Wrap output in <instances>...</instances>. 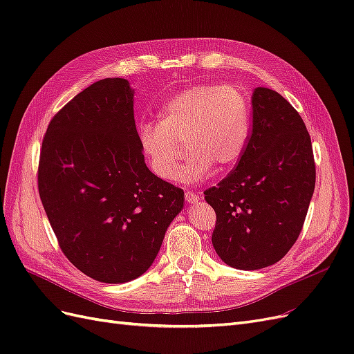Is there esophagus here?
<instances>
[{
    "label": "esophagus",
    "instance_id": "1",
    "mask_svg": "<svg viewBox=\"0 0 354 354\" xmlns=\"http://www.w3.org/2000/svg\"><path fill=\"white\" fill-rule=\"evenodd\" d=\"M185 198H186V201L189 202V203H196L199 199H201V196L198 195V194H195V192H186L185 194Z\"/></svg>",
    "mask_w": 354,
    "mask_h": 354
}]
</instances>
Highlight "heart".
<instances>
[{"mask_svg": "<svg viewBox=\"0 0 354 354\" xmlns=\"http://www.w3.org/2000/svg\"><path fill=\"white\" fill-rule=\"evenodd\" d=\"M251 109L234 85L201 84L171 97L162 120L145 121L137 138L149 168L160 180H174L185 145L190 151L178 178L196 183L214 167L229 169L239 162L250 138Z\"/></svg>", "mask_w": 354, "mask_h": 354, "instance_id": "1", "label": "heart"}]
</instances>
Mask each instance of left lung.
<instances>
[{"instance_id": "left-lung-1", "label": "left lung", "mask_w": 354, "mask_h": 354, "mask_svg": "<svg viewBox=\"0 0 354 354\" xmlns=\"http://www.w3.org/2000/svg\"><path fill=\"white\" fill-rule=\"evenodd\" d=\"M252 128L227 177L203 192L216 211L212 245L239 270H259L292 248L316 183L312 140L304 121L279 93L255 88Z\"/></svg>"}]
</instances>
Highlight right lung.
Here are the masks:
<instances>
[{
  "label": "right lung",
  "mask_w": 354,
  "mask_h": 354,
  "mask_svg": "<svg viewBox=\"0 0 354 354\" xmlns=\"http://www.w3.org/2000/svg\"><path fill=\"white\" fill-rule=\"evenodd\" d=\"M133 97L124 78L91 84L53 116L39 155V198L60 250L104 283L152 266L185 202L146 167Z\"/></svg>",
  "instance_id": "1"
}]
</instances>
